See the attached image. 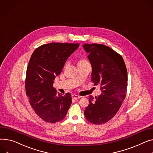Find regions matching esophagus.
Instances as JSON below:
<instances>
[{"label": "esophagus", "instance_id": "34e87169", "mask_svg": "<svg viewBox=\"0 0 153 153\" xmlns=\"http://www.w3.org/2000/svg\"><path fill=\"white\" fill-rule=\"evenodd\" d=\"M72 98H73V99H74V100H78L79 98H80V97L79 95H78L73 94V95H72Z\"/></svg>", "mask_w": 153, "mask_h": 153}]
</instances>
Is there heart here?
I'll list each match as a JSON object with an SVG mask.
<instances>
[{"instance_id":"1","label":"heart","mask_w":153,"mask_h":153,"mask_svg":"<svg viewBox=\"0 0 153 153\" xmlns=\"http://www.w3.org/2000/svg\"><path fill=\"white\" fill-rule=\"evenodd\" d=\"M86 62H87V61L85 59H84V58H79L78 59V61H77V65H79L80 64H82V63H86ZM67 65H68V63H65V67H66L67 66Z\"/></svg>"}]
</instances>
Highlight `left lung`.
I'll return each instance as SVG.
<instances>
[{
  "mask_svg": "<svg viewBox=\"0 0 153 153\" xmlns=\"http://www.w3.org/2000/svg\"><path fill=\"white\" fill-rule=\"evenodd\" d=\"M83 47L92 66L91 81L100 85L102 91L95 101L90 96L84 115L91 123L105 124L116 114L126 98L127 68L122 56L106 45L85 44Z\"/></svg>",
  "mask_w": 153,
  "mask_h": 153,
  "instance_id": "1",
  "label": "left lung"
}]
</instances>
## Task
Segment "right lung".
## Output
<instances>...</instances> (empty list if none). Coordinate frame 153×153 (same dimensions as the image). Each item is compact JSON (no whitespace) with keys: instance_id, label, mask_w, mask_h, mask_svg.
Returning <instances> with one entry per match:
<instances>
[{"instance_id":"obj_1","label":"right lung","mask_w":153,"mask_h":153,"mask_svg":"<svg viewBox=\"0 0 153 153\" xmlns=\"http://www.w3.org/2000/svg\"><path fill=\"white\" fill-rule=\"evenodd\" d=\"M79 44L50 43L37 48L26 70V94L35 113L47 123L63 120L72 103L70 93L58 94L54 80L63 69L68 57Z\"/></svg>"}]
</instances>
